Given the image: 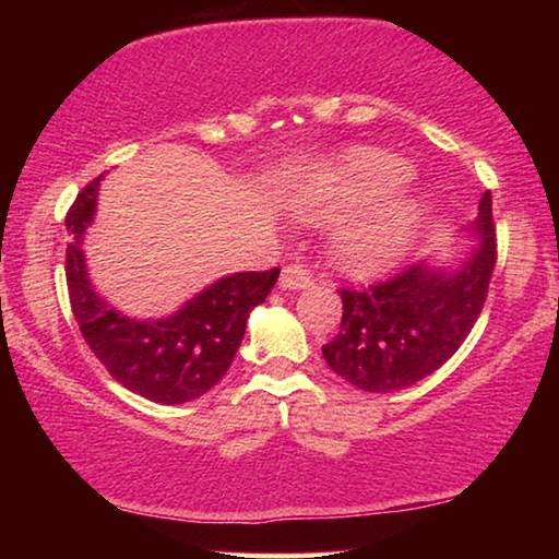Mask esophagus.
I'll list each match as a JSON object with an SVG mask.
<instances>
[{"mask_svg": "<svg viewBox=\"0 0 559 559\" xmlns=\"http://www.w3.org/2000/svg\"><path fill=\"white\" fill-rule=\"evenodd\" d=\"M310 285H312V277L302 264H289L280 274V287L282 289H305Z\"/></svg>", "mask_w": 559, "mask_h": 559, "instance_id": "34e87169", "label": "esophagus"}]
</instances>
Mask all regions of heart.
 Returning a JSON list of instances; mask_svg holds the SVG:
<instances>
[{"label":"heart","instance_id":"obj_1","mask_svg":"<svg viewBox=\"0 0 559 559\" xmlns=\"http://www.w3.org/2000/svg\"><path fill=\"white\" fill-rule=\"evenodd\" d=\"M415 178L407 159L384 150H358L320 167L300 190L310 221L343 218L331 236V259L356 280L400 266L430 221L432 203L404 193Z\"/></svg>","mask_w":559,"mask_h":559}]
</instances>
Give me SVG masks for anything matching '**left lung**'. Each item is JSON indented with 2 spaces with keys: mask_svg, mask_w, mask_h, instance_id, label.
I'll return each instance as SVG.
<instances>
[{
  "mask_svg": "<svg viewBox=\"0 0 559 559\" xmlns=\"http://www.w3.org/2000/svg\"><path fill=\"white\" fill-rule=\"evenodd\" d=\"M457 262L423 259L384 285L341 289V331L323 346L328 366L364 392L389 394L438 371L468 338L496 264L491 193L465 228Z\"/></svg>",
  "mask_w": 559,
  "mask_h": 559,
  "instance_id": "left-lung-1",
  "label": "left lung"
}]
</instances>
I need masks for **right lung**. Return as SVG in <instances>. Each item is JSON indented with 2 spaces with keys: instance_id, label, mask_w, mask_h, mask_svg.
<instances>
[{
  "instance_id": "1",
  "label": "right lung",
  "mask_w": 559,
  "mask_h": 559,
  "mask_svg": "<svg viewBox=\"0 0 559 559\" xmlns=\"http://www.w3.org/2000/svg\"><path fill=\"white\" fill-rule=\"evenodd\" d=\"M104 175L81 190L66 216L71 243L66 280L83 338L129 392L157 404H182L216 386L243 341L249 312L262 305L280 270L226 274L163 318H129L96 293L83 239L94 224Z\"/></svg>"
}]
</instances>
